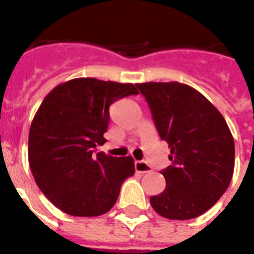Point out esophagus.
I'll list each match as a JSON object with an SVG mask.
<instances>
[{
    "instance_id": "obj_1",
    "label": "esophagus",
    "mask_w": 254,
    "mask_h": 254,
    "mask_svg": "<svg viewBox=\"0 0 254 254\" xmlns=\"http://www.w3.org/2000/svg\"><path fill=\"white\" fill-rule=\"evenodd\" d=\"M134 169L137 173H148V172H152V166L145 161H135Z\"/></svg>"
}]
</instances>
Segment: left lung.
<instances>
[{
  "mask_svg": "<svg viewBox=\"0 0 254 254\" xmlns=\"http://www.w3.org/2000/svg\"><path fill=\"white\" fill-rule=\"evenodd\" d=\"M152 112L172 165L161 170L165 190L150 197L162 217L190 220L216 204L235 169V141L222 114L189 85L137 84Z\"/></svg>",
  "mask_w": 254,
  "mask_h": 254,
  "instance_id": "obj_1",
  "label": "left lung"
}]
</instances>
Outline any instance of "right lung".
<instances>
[{"label": "right lung", "mask_w": 254, "mask_h": 254, "mask_svg": "<svg viewBox=\"0 0 254 254\" xmlns=\"http://www.w3.org/2000/svg\"><path fill=\"white\" fill-rule=\"evenodd\" d=\"M131 94H138L133 84L88 77L60 84L42 101L29 130V165L40 190L60 210L101 216L134 174L130 156L94 153L106 142L109 106Z\"/></svg>", "instance_id": "add662e5"}]
</instances>
